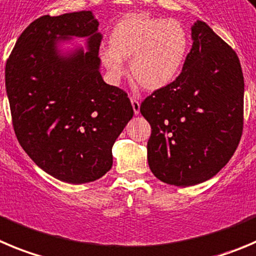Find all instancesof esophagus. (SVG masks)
Masks as SVG:
<instances>
[{
  "mask_svg": "<svg viewBox=\"0 0 256 256\" xmlns=\"http://www.w3.org/2000/svg\"><path fill=\"white\" fill-rule=\"evenodd\" d=\"M131 104H132V108L135 114H140V102L139 100L135 98V97H131Z\"/></svg>",
  "mask_w": 256,
  "mask_h": 256,
  "instance_id": "esophagus-1",
  "label": "esophagus"
}]
</instances>
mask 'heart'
<instances>
[{"instance_id": "b5f03b06", "label": "heart", "mask_w": 256, "mask_h": 256, "mask_svg": "<svg viewBox=\"0 0 256 256\" xmlns=\"http://www.w3.org/2000/svg\"><path fill=\"white\" fill-rule=\"evenodd\" d=\"M190 49V35L174 18L128 16L116 24L110 35V48L101 60L112 80L125 74L122 59H130V72L138 84L156 90L173 82L182 69Z\"/></svg>"}]
</instances>
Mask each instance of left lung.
<instances>
[{
    "label": "left lung",
    "mask_w": 256,
    "mask_h": 256,
    "mask_svg": "<svg viewBox=\"0 0 256 256\" xmlns=\"http://www.w3.org/2000/svg\"><path fill=\"white\" fill-rule=\"evenodd\" d=\"M178 77L142 102L152 126L148 162L178 187L216 176L235 152L244 128V76L235 50L204 21Z\"/></svg>",
    "instance_id": "obj_1"
}]
</instances>
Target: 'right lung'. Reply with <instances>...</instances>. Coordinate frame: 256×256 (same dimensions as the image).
I'll list each match as a JSON object with an SVG mask.
<instances>
[{
  "label": "right lung",
  "mask_w": 256,
  "mask_h": 256,
  "mask_svg": "<svg viewBox=\"0 0 256 256\" xmlns=\"http://www.w3.org/2000/svg\"><path fill=\"white\" fill-rule=\"evenodd\" d=\"M98 21L90 11L45 15L24 30L4 69L12 126L38 166L72 183L112 166V146L134 114L128 93L100 73ZM87 37L88 52L62 57L56 42Z\"/></svg>",
  "instance_id": "add662e5"
}]
</instances>
